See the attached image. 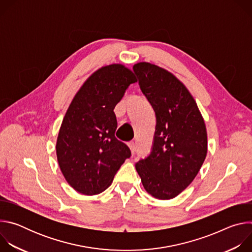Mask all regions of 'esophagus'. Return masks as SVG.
Instances as JSON below:
<instances>
[{"mask_svg": "<svg viewBox=\"0 0 252 252\" xmlns=\"http://www.w3.org/2000/svg\"><path fill=\"white\" fill-rule=\"evenodd\" d=\"M127 146H128V148H129L131 154L133 155L134 152H135V143H134V141H128V142H127Z\"/></svg>", "mask_w": 252, "mask_h": 252, "instance_id": "esophagus-1", "label": "esophagus"}]
</instances>
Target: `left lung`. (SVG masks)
Instances as JSON below:
<instances>
[{"label":"left lung","mask_w":252,"mask_h":252,"mask_svg":"<svg viewBox=\"0 0 252 252\" xmlns=\"http://www.w3.org/2000/svg\"><path fill=\"white\" fill-rule=\"evenodd\" d=\"M133 69L157 116L153 151L135 168L148 193L171 199L192 183L206 158L204 120L188 88L168 70L148 62Z\"/></svg>","instance_id":"8db88e82"}]
</instances>
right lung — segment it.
<instances>
[{"label":"right lung","instance_id":"1","mask_svg":"<svg viewBox=\"0 0 252 252\" xmlns=\"http://www.w3.org/2000/svg\"><path fill=\"white\" fill-rule=\"evenodd\" d=\"M135 82L133 71L123 63L101 66L68 105L57 138V158L67 184L82 194L105 190L130 157L128 147L115 135L114 109Z\"/></svg>","mask_w":252,"mask_h":252}]
</instances>
